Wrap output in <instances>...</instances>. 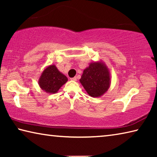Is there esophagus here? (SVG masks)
Instances as JSON below:
<instances>
[{
  "label": "esophagus",
  "mask_w": 157,
  "mask_h": 157,
  "mask_svg": "<svg viewBox=\"0 0 157 157\" xmlns=\"http://www.w3.org/2000/svg\"><path fill=\"white\" fill-rule=\"evenodd\" d=\"M71 80H73V81H77V78H76V77H75V78H71Z\"/></svg>",
  "instance_id": "esophagus-1"
}]
</instances>
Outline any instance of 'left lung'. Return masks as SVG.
Listing matches in <instances>:
<instances>
[{
  "mask_svg": "<svg viewBox=\"0 0 157 157\" xmlns=\"http://www.w3.org/2000/svg\"><path fill=\"white\" fill-rule=\"evenodd\" d=\"M79 82L90 96L101 97L110 87L109 69L102 60L90 63L83 71Z\"/></svg>",
  "mask_w": 157,
  "mask_h": 157,
  "instance_id": "1",
  "label": "left lung"
}]
</instances>
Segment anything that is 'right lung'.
Here are the masks:
<instances>
[{
  "mask_svg": "<svg viewBox=\"0 0 157 157\" xmlns=\"http://www.w3.org/2000/svg\"><path fill=\"white\" fill-rule=\"evenodd\" d=\"M68 81L67 77L58 70L55 64L48 66L42 71L38 84L47 94H54Z\"/></svg>",
  "mask_w": 157,
  "mask_h": 157,
  "instance_id": "1",
  "label": "right lung"
}]
</instances>
